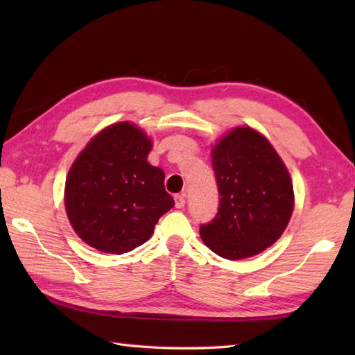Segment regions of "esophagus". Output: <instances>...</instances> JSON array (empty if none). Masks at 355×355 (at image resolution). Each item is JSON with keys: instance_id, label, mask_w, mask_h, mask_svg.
Wrapping results in <instances>:
<instances>
[{"instance_id": "esophagus-1", "label": "esophagus", "mask_w": 355, "mask_h": 355, "mask_svg": "<svg viewBox=\"0 0 355 355\" xmlns=\"http://www.w3.org/2000/svg\"><path fill=\"white\" fill-rule=\"evenodd\" d=\"M184 205H186V195L184 193L175 195V207L177 209H183Z\"/></svg>"}]
</instances>
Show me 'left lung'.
I'll return each instance as SVG.
<instances>
[{
	"mask_svg": "<svg viewBox=\"0 0 355 355\" xmlns=\"http://www.w3.org/2000/svg\"><path fill=\"white\" fill-rule=\"evenodd\" d=\"M220 207L200 227L210 250L244 259L266 250L288 224L294 193L288 169L271 143L253 128L238 126L212 149Z\"/></svg>",
	"mask_w": 355,
	"mask_h": 355,
	"instance_id": "8db88e82",
	"label": "left lung"
}]
</instances>
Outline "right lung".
<instances>
[{
    "label": "right lung",
    "instance_id": "obj_1",
    "mask_svg": "<svg viewBox=\"0 0 355 355\" xmlns=\"http://www.w3.org/2000/svg\"><path fill=\"white\" fill-rule=\"evenodd\" d=\"M153 141L139 126L105 128L71 164L65 182V210L71 227L89 247L122 254L154 233L173 207L164 172L148 163Z\"/></svg>",
    "mask_w": 355,
    "mask_h": 355
}]
</instances>
